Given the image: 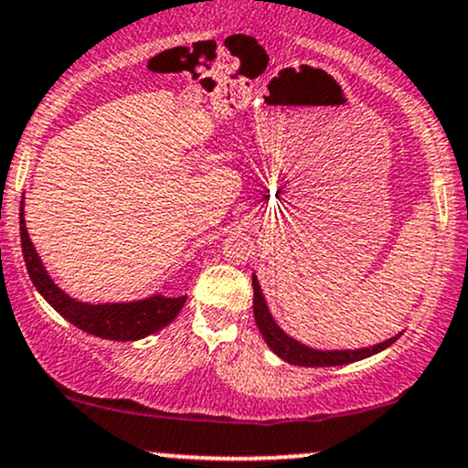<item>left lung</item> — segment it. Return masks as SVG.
Wrapping results in <instances>:
<instances>
[{
  "label": "left lung",
  "mask_w": 468,
  "mask_h": 468,
  "mask_svg": "<svg viewBox=\"0 0 468 468\" xmlns=\"http://www.w3.org/2000/svg\"><path fill=\"white\" fill-rule=\"evenodd\" d=\"M252 311H254V322H257L259 330H261L263 339L271 347V352L278 354L287 363L298 365V367H335V365H347L354 363V360H363L371 354L382 352L384 347H388L391 343L398 341V336L393 339H387L384 343H378V346L365 347V350H343V352H319L311 350V347L303 346V343L293 341L292 336H287L281 328L276 326L274 319H271L268 306H265L261 287H259L257 276H252Z\"/></svg>",
  "instance_id": "8db88e82"
}]
</instances>
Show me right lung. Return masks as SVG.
<instances>
[{
  "instance_id": "1",
  "label": "right lung",
  "mask_w": 468,
  "mask_h": 468,
  "mask_svg": "<svg viewBox=\"0 0 468 468\" xmlns=\"http://www.w3.org/2000/svg\"><path fill=\"white\" fill-rule=\"evenodd\" d=\"M21 248L23 259H26L27 274L32 278L34 287L38 293L49 303L53 309L64 319H69L73 326L84 330L88 335L101 336V339L114 341H135L142 336L157 333L159 328L168 326L173 319L179 315V311L186 304L187 295L181 298H164V295H153V298L140 300V303L129 304H84L69 298L62 289H58L56 282L47 274L40 257L34 250L29 241L26 220H23V205H21Z\"/></svg>"
}]
</instances>
